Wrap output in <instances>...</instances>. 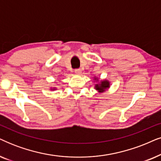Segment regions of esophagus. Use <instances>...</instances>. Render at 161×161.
I'll list each match as a JSON object with an SVG mask.
<instances>
[{"label": "esophagus", "instance_id": "34e87169", "mask_svg": "<svg viewBox=\"0 0 161 161\" xmlns=\"http://www.w3.org/2000/svg\"><path fill=\"white\" fill-rule=\"evenodd\" d=\"M75 73L76 75H80L81 74V70L80 69H77L75 70Z\"/></svg>", "mask_w": 161, "mask_h": 161}]
</instances>
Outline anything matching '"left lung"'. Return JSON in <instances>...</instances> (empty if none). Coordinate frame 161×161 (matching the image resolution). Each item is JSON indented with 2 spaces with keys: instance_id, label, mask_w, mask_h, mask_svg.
I'll return each mask as SVG.
<instances>
[{
  "instance_id": "1",
  "label": "left lung",
  "mask_w": 161,
  "mask_h": 161,
  "mask_svg": "<svg viewBox=\"0 0 161 161\" xmlns=\"http://www.w3.org/2000/svg\"><path fill=\"white\" fill-rule=\"evenodd\" d=\"M95 80L96 81H98V79L97 78H95ZM109 86H110L109 82H108V80H101L100 83H97V84H95V89L96 90L98 91V92L101 93V92H105L106 89L109 88Z\"/></svg>"
}]
</instances>
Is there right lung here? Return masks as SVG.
Returning <instances> with one entry per match:
<instances>
[{
    "label": "right lung",
    "mask_w": 161,
    "mask_h": 161,
    "mask_svg": "<svg viewBox=\"0 0 161 161\" xmlns=\"http://www.w3.org/2000/svg\"><path fill=\"white\" fill-rule=\"evenodd\" d=\"M52 90H54V89H55V88H54V89H51Z\"/></svg>",
    "instance_id": "obj_1"
}]
</instances>
